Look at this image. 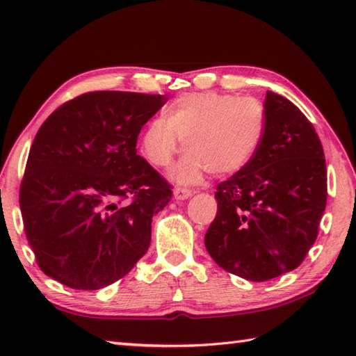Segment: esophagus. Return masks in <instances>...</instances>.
I'll use <instances>...</instances> for the list:
<instances>
[{"instance_id": "1", "label": "esophagus", "mask_w": 356, "mask_h": 356, "mask_svg": "<svg viewBox=\"0 0 356 356\" xmlns=\"http://www.w3.org/2000/svg\"><path fill=\"white\" fill-rule=\"evenodd\" d=\"M172 194H174V199H176V200H185V199L191 197L193 191L186 190V188H176Z\"/></svg>"}]
</instances>
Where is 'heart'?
Listing matches in <instances>:
<instances>
[{
  "mask_svg": "<svg viewBox=\"0 0 356 356\" xmlns=\"http://www.w3.org/2000/svg\"><path fill=\"white\" fill-rule=\"evenodd\" d=\"M266 133V110L252 96L216 92L179 96L165 116L147 124L140 149L154 166H168L182 145L190 153L174 170L179 184H200L207 172L228 176L252 161Z\"/></svg>",
  "mask_w": 356,
  "mask_h": 356,
  "instance_id": "heart-1",
  "label": "heart"
}]
</instances>
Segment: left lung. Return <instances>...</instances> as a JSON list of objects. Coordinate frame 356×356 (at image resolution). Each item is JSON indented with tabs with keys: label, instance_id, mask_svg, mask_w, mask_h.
I'll use <instances>...</instances> for the list:
<instances>
[{
	"label": "left lung",
	"instance_id": "8db88e82",
	"mask_svg": "<svg viewBox=\"0 0 356 356\" xmlns=\"http://www.w3.org/2000/svg\"><path fill=\"white\" fill-rule=\"evenodd\" d=\"M266 133L252 161L217 185L205 234L213 260L249 282L298 268L318 236L327 200L326 159L297 105L266 92Z\"/></svg>",
	"mask_w": 356,
	"mask_h": 356
}]
</instances>
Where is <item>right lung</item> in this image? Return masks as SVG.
Masks as SVG:
<instances>
[{"mask_svg":"<svg viewBox=\"0 0 356 356\" xmlns=\"http://www.w3.org/2000/svg\"><path fill=\"white\" fill-rule=\"evenodd\" d=\"M166 101L162 95L92 92L45 119L19 190L26 237L45 275L72 289L96 291L145 255L153 216L172 193L138 154L136 142Z\"/></svg>","mask_w":356,"mask_h":356,"instance_id":"obj_1","label":"right lung"}]
</instances>
